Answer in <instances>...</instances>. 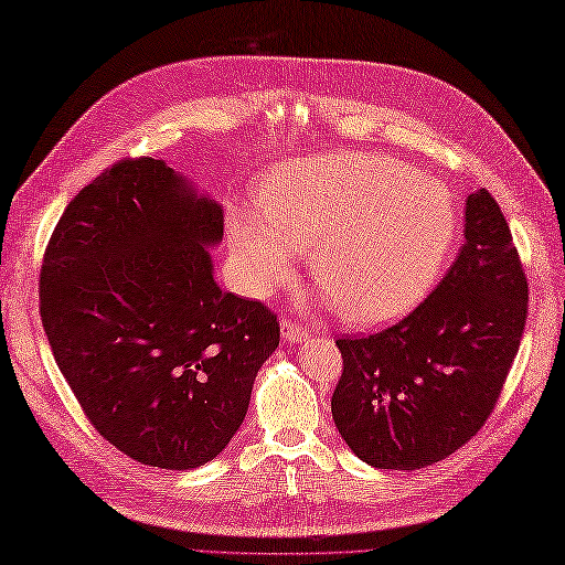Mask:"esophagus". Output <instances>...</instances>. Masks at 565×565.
<instances>
[{
    "label": "esophagus",
    "mask_w": 565,
    "mask_h": 565,
    "mask_svg": "<svg viewBox=\"0 0 565 565\" xmlns=\"http://www.w3.org/2000/svg\"><path fill=\"white\" fill-rule=\"evenodd\" d=\"M280 330H282V340H287V342H301L309 335V330L292 319H285L280 323Z\"/></svg>",
    "instance_id": "34e87169"
}]
</instances>
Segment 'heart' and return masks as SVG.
Instances as JSON below:
<instances>
[{
  "label": "heart",
  "mask_w": 565,
  "mask_h": 565,
  "mask_svg": "<svg viewBox=\"0 0 565 565\" xmlns=\"http://www.w3.org/2000/svg\"><path fill=\"white\" fill-rule=\"evenodd\" d=\"M456 237L444 184L371 153H333L275 170L260 211H235L227 239L237 280L266 297L292 278L299 249L342 321L381 326L431 290Z\"/></svg>",
  "instance_id": "obj_1"
}]
</instances>
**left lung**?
Segmentation results:
<instances>
[{"instance_id":"8db88e82","label":"left lung","mask_w":565,"mask_h":565,"mask_svg":"<svg viewBox=\"0 0 565 565\" xmlns=\"http://www.w3.org/2000/svg\"><path fill=\"white\" fill-rule=\"evenodd\" d=\"M527 321V278L487 189L465 201V244L444 280L401 323L340 338L330 409L340 436L379 470H419L484 426Z\"/></svg>"}]
</instances>
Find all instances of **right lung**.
<instances>
[{"label":"right lung","instance_id":"1","mask_svg":"<svg viewBox=\"0 0 565 565\" xmlns=\"http://www.w3.org/2000/svg\"><path fill=\"white\" fill-rule=\"evenodd\" d=\"M223 209L162 160H119L66 205L40 270V316L76 401L124 456L213 460L237 434L280 323L223 292Z\"/></svg>","mask_w":565,"mask_h":565}]
</instances>
